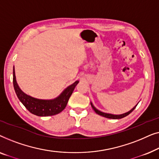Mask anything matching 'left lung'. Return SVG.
Segmentation results:
<instances>
[{
	"label": "left lung",
	"instance_id": "8db88e82",
	"mask_svg": "<svg viewBox=\"0 0 159 159\" xmlns=\"http://www.w3.org/2000/svg\"><path fill=\"white\" fill-rule=\"evenodd\" d=\"M90 104H91V106H92L93 109L95 111V112L98 114V115H101V116H103V117H106V118H108V119H121V118H124V117L127 116V115H129L130 113L134 111V108H136V106L138 104H137L136 106H134L133 108H132L131 110L125 113V114H108V113H105V112H103L101 111H100L98 109H97L94 106H93V104L92 103V102H90Z\"/></svg>",
	"mask_w": 159,
	"mask_h": 159
}]
</instances>
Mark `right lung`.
Returning a JSON list of instances; mask_svg holds the SVG:
<instances>
[{
  "label": "right lung",
  "instance_id": "right-lung-1",
  "mask_svg": "<svg viewBox=\"0 0 159 159\" xmlns=\"http://www.w3.org/2000/svg\"><path fill=\"white\" fill-rule=\"evenodd\" d=\"M78 83L79 80H77L73 84L65 88L61 93L55 98H36L26 94L21 90L16 80L14 66L13 69V84L17 97L30 113L38 116H53L61 112L66 108L69 98Z\"/></svg>",
  "mask_w": 159,
  "mask_h": 159
}]
</instances>
